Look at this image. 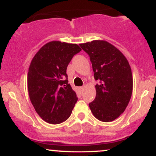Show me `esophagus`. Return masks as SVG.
<instances>
[{
  "label": "esophagus",
  "mask_w": 156,
  "mask_h": 156,
  "mask_svg": "<svg viewBox=\"0 0 156 156\" xmlns=\"http://www.w3.org/2000/svg\"><path fill=\"white\" fill-rule=\"evenodd\" d=\"M84 88H85V86H83V87H81L80 88V91H81V92H83V89H84Z\"/></svg>",
  "instance_id": "34e87169"
}]
</instances>
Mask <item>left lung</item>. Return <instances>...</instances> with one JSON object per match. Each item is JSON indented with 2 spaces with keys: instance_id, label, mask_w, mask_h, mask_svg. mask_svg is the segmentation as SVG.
Listing matches in <instances>:
<instances>
[{
  "instance_id": "1",
  "label": "left lung",
  "mask_w": 156,
  "mask_h": 156,
  "mask_svg": "<svg viewBox=\"0 0 156 156\" xmlns=\"http://www.w3.org/2000/svg\"><path fill=\"white\" fill-rule=\"evenodd\" d=\"M90 57L95 80V99L89 104L94 117L112 122L125 112L132 91L133 76L128 61L122 53L104 40L80 44Z\"/></svg>"
}]
</instances>
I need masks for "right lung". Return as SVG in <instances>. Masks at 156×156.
<instances>
[{
    "label": "right lung",
    "mask_w": 156,
    "mask_h": 156,
    "mask_svg": "<svg viewBox=\"0 0 156 156\" xmlns=\"http://www.w3.org/2000/svg\"><path fill=\"white\" fill-rule=\"evenodd\" d=\"M81 51L77 44L51 41L32 58L28 68V90L39 116L50 124L66 121L78 101L68 83L67 67L73 55Z\"/></svg>",
    "instance_id": "obj_1"
}]
</instances>
